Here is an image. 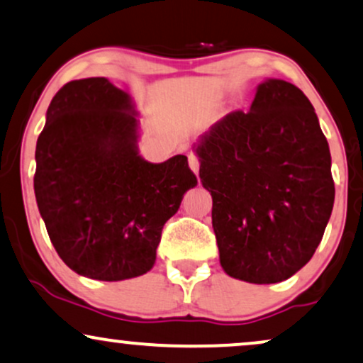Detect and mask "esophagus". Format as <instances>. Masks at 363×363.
<instances>
[{
  "label": "esophagus",
  "instance_id": "esophagus-1",
  "mask_svg": "<svg viewBox=\"0 0 363 363\" xmlns=\"http://www.w3.org/2000/svg\"><path fill=\"white\" fill-rule=\"evenodd\" d=\"M189 167L191 171L197 176V172H199V159H197L194 154H189Z\"/></svg>",
  "mask_w": 363,
  "mask_h": 363
}]
</instances>
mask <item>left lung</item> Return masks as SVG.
<instances>
[{"mask_svg": "<svg viewBox=\"0 0 363 363\" xmlns=\"http://www.w3.org/2000/svg\"><path fill=\"white\" fill-rule=\"evenodd\" d=\"M192 150L213 197L224 273L269 284L300 272L322 241L335 201L328 142L303 91L263 80L250 112L228 113Z\"/></svg>", "mask_w": 363, "mask_h": 363, "instance_id": "1", "label": "left lung"}]
</instances>
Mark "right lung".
Masks as SVG:
<instances>
[{
    "label": "right lung",
    "instance_id": "obj_1",
    "mask_svg": "<svg viewBox=\"0 0 363 363\" xmlns=\"http://www.w3.org/2000/svg\"><path fill=\"white\" fill-rule=\"evenodd\" d=\"M134 100L105 77L57 91L36 140L35 197L68 268L100 281L152 269L162 228L197 179L186 155L145 160Z\"/></svg>",
    "mask_w": 363,
    "mask_h": 363
}]
</instances>
